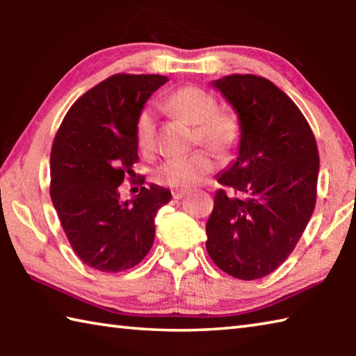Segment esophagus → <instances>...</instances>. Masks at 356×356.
<instances>
[{
  "instance_id": "34e87169",
  "label": "esophagus",
  "mask_w": 356,
  "mask_h": 356,
  "mask_svg": "<svg viewBox=\"0 0 356 356\" xmlns=\"http://www.w3.org/2000/svg\"><path fill=\"white\" fill-rule=\"evenodd\" d=\"M186 195V191L185 190H174L172 191V197H174V200H182V197Z\"/></svg>"
}]
</instances>
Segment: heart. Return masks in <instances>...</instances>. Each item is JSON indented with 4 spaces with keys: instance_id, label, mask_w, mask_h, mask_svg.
Masks as SVG:
<instances>
[{
    "instance_id": "heart-1",
    "label": "heart",
    "mask_w": 356,
    "mask_h": 356,
    "mask_svg": "<svg viewBox=\"0 0 356 356\" xmlns=\"http://www.w3.org/2000/svg\"><path fill=\"white\" fill-rule=\"evenodd\" d=\"M168 105L191 125H196V141H201L220 156L231 155L240 143L242 127L237 114L216 110V100L210 92L197 86H182L174 91ZM135 138L143 150L155 144V111L144 106L138 113ZM215 168L213 156L207 150H196L185 156H174L159 165L154 171L155 182L171 188H190L209 176Z\"/></svg>"
}]
</instances>
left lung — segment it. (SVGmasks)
<instances>
[{
	"mask_svg": "<svg viewBox=\"0 0 356 356\" xmlns=\"http://www.w3.org/2000/svg\"><path fill=\"white\" fill-rule=\"evenodd\" d=\"M212 86L236 110L237 159L218 176L206 225L212 261L238 280H259L293 251L314 212L318 150L298 106L267 78L229 75Z\"/></svg>",
	"mask_w": 356,
	"mask_h": 356,
	"instance_id": "obj_1",
	"label": "left lung"
}]
</instances>
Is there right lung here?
<instances>
[{"instance_id": "1", "label": "right lung", "mask_w": 356, "mask_h": 356, "mask_svg": "<svg viewBox=\"0 0 356 356\" xmlns=\"http://www.w3.org/2000/svg\"><path fill=\"white\" fill-rule=\"evenodd\" d=\"M163 75L118 74L83 94L65 114L50 155L53 206L76 256L94 270L118 273L152 248L155 215L171 191L150 184L120 201L124 177L138 161L135 122Z\"/></svg>"}]
</instances>
